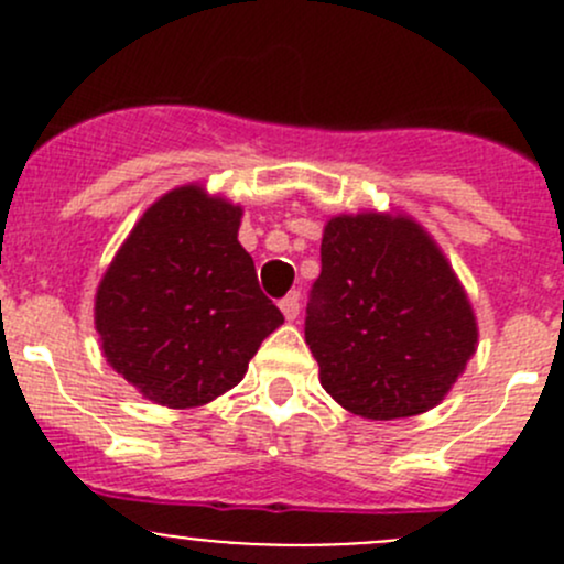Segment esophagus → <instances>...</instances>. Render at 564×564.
Segmentation results:
<instances>
[{"label":"esophagus","mask_w":564,"mask_h":564,"mask_svg":"<svg viewBox=\"0 0 564 564\" xmlns=\"http://www.w3.org/2000/svg\"><path fill=\"white\" fill-rule=\"evenodd\" d=\"M278 308H281V314L286 316V322H294V318H297V314H300V297H297V294H286V297L278 303Z\"/></svg>","instance_id":"obj_1"}]
</instances>
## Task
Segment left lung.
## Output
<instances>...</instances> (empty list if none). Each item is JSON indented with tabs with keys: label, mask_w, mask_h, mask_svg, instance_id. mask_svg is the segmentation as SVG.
<instances>
[{
	"label": "left lung",
	"mask_w": 564,
	"mask_h": 564,
	"mask_svg": "<svg viewBox=\"0 0 564 564\" xmlns=\"http://www.w3.org/2000/svg\"><path fill=\"white\" fill-rule=\"evenodd\" d=\"M305 344L322 388L366 420L440 406L477 351V316L434 237L403 213L333 215Z\"/></svg>",
	"instance_id": "obj_1"
}]
</instances>
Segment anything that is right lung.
<instances>
[{
	"label": "right lung",
	"instance_id": "add662e5",
	"mask_svg": "<svg viewBox=\"0 0 564 564\" xmlns=\"http://www.w3.org/2000/svg\"><path fill=\"white\" fill-rule=\"evenodd\" d=\"M242 207L198 182L163 193L113 253L95 294L108 366L147 401L193 409L237 388L283 314L237 240Z\"/></svg>",
	"mask_w": 564,
	"mask_h": 564
}]
</instances>
